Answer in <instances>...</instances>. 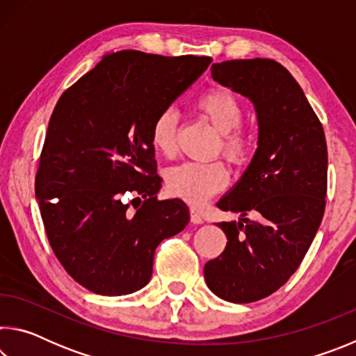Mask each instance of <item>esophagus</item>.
Wrapping results in <instances>:
<instances>
[{
	"label": "esophagus",
	"mask_w": 356,
	"mask_h": 356,
	"mask_svg": "<svg viewBox=\"0 0 356 356\" xmlns=\"http://www.w3.org/2000/svg\"><path fill=\"white\" fill-rule=\"evenodd\" d=\"M190 218H191V222H195V225H202V222H204L202 215L197 212L196 209L190 210Z\"/></svg>",
	"instance_id": "1"
}]
</instances>
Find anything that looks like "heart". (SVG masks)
Segmentation results:
<instances>
[{"label": "heart", "mask_w": 356, "mask_h": 356, "mask_svg": "<svg viewBox=\"0 0 356 356\" xmlns=\"http://www.w3.org/2000/svg\"><path fill=\"white\" fill-rule=\"evenodd\" d=\"M196 110L222 135L221 149L232 163H243L250 155V138L238 127L243 122V108L236 95L225 89H215L196 100ZM179 114L165 108L156 114L150 141L161 155L171 156L177 150ZM229 182V172L221 161H185L166 172V186L171 195L193 207L206 204Z\"/></svg>", "instance_id": "obj_1"}]
</instances>
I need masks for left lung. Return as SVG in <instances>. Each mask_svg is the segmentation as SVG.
<instances>
[{"label": "left lung", "mask_w": 356, "mask_h": 356, "mask_svg": "<svg viewBox=\"0 0 356 356\" xmlns=\"http://www.w3.org/2000/svg\"><path fill=\"white\" fill-rule=\"evenodd\" d=\"M212 78L251 102L259 135L248 168L216 204L242 218L218 222L227 243L206 264L204 278L216 297L251 303L286 284L316 237L327 196V141L303 89L273 59L216 63Z\"/></svg>", "instance_id": "1"}]
</instances>
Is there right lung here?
<instances>
[{
  "label": "right lung",
  "instance_id": "add662e5",
  "mask_svg": "<svg viewBox=\"0 0 356 356\" xmlns=\"http://www.w3.org/2000/svg\"><path fill=\"white\" fill-rule=\"evenodd\" d=\"M210 63L110 53L58 100L35 197L58 261L88 291L108 297L140 291L152 276L156 246L188 225L184 201L156 200L161 179L150 129ZM125 192L145 201L130 209Z\"/></svg>",
  "mask_w": 356,
  "mask_h": 356
}]
</instances>
